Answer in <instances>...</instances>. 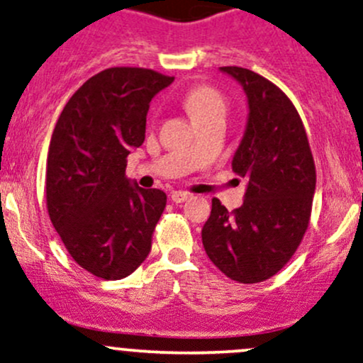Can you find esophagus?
Listing matches in <instances>:
<instances>
[{
    "label": "esophagus",
    "instance_id": "esophagus-1",
    "mask_svg": "<svg viewBox=\"0 0 363 363\" xmlns=\"http://www.w3.org/2000/svg\"><path fill=\"white\" fill-rule=\"evenodd\" d=\"M170 198H172V201H174V203H182V201L189 200V198H191V194L186 193V191H174L170 194Z\"/></svg>",
    "mask_w": 363,
    "mask_h": 363
}]
</instances>
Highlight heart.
<instances>
[{"mask_svg": "<svg viewBox=\"0 0 363 363\" xmlns=\"http://www.w3.org/2000/svg\"><path fill=\"white\" fill-rule=\"evenodd\" d=\"M184 106L191 120L226 111V102H224L223 95L212 86H196V89L189 90L184 97Z\"/></svg>", "mask_w": 363, "mask_h": 363, "instance_id": "heart-1", "label": "heart"}]
</instances>
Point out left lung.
<instances>
[{"label": "left lung", "instance_id": "obj_1", "mask_svg": "<svg viewBox=\"0 0 363 363\" xmlns=\"http://www.w3.org/2000/svg\"><path fill=\"white\" fill-rule=\"evenodd\" d=\"M220 71L245 91L249 114L231 167L249 182L236 211L213 198L201 242L226 277L257 284L287 264L306 233L315 163L303 121L284 91L250 69L228 66Z\"/></svg>", "mask_w": 363, "mask_h": 363}]
</instances>
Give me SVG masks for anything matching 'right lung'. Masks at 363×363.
Returning a JSON list of instances; mask_svg holds the SVG:
<instances>
[{
    "label": "right lung",
    "mask_w": 363,
    "mask_h": 363,
    "mask_svg": "<svg viewBox=\"0 0 363 363\" xmlns=\"http://www.w3.org/2000/svg\"><path fill=\"white\" fill-rule=\"evenodd\" d=\"M172 82L140 67L101 71L76 90L53 128L48 216L71 257L104 280L143 264L165 211L167 194L132 184L125 169L146 137L150 102Z\"/></svg>",
    "instance_id": "1"
}]
</instances>
